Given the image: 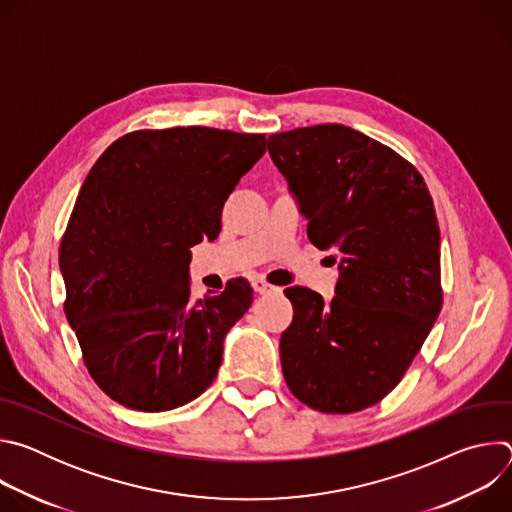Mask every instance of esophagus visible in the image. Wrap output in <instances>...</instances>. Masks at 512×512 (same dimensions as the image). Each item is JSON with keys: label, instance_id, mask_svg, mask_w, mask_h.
<instances>
[{"label": "esophagus", "instance_id": "esophagus-1", "mask_svg": "<svg viewBox=\"0 0 512 512\" xmlns=\"http://www.w3.org/2000/svg\"><path fill=\"white\" fill-rule=\"evenodd\" d=\"M253 289L257 291V294H261V296H265V294H277V291H281L279 285L267 283L265 279H257V281L253 283Z\"/></svg>", "mask_w": 512, "mask_h": 512}]
</instances>
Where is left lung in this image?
Masks as SVG:
<instances>
[{
  "label": "left lung",
  "instance_id": "1",
  "mask_svg": "<svg viewBox=\"0 0 512 512\" xmlns=\"http://www.w3.org/2000/svg\"><path fill=\"white\" fill-rule=\"evenodd\" d=\"M267 150L308 216V237L340 255L332 304L287 287L283 379L304 405L354 413L403 379L444 306L440 227L411 162L352 127L273 133Z\"/></svg>",
  "mask_w": 512,
  "mask_h": 512
}]
</instances>
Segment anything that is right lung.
<instances>
[{
  "label": "right lung",
  "mask_w": 512,
  "mask_h": 512,
  "mask_svg": "<svg viewBox=\"0 0 512 512\" xmlns=\"http://www.w3.org/2000/svg\"><path fill=\"white\" fill-rule=\"evenodd\" d=\"M265 133L137 129L91 168L60 241L64 314L99 389L129 409L168 411L214 381L249 281L190 298V247L221 233L223 206L265 154Z\"/></svg>",
  "instance_id": "obj_1"
}]
</instances>
